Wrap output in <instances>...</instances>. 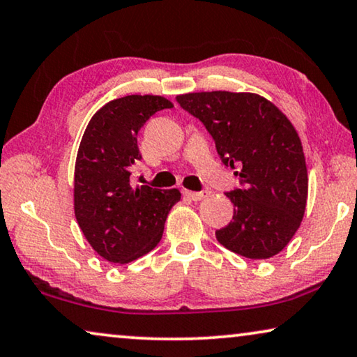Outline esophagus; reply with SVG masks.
I'll return each mask as SVG.
<instances>
[{
	"mask_svg": "<svg viewBox=\"0 0 357 357\" xmlns=\"http://www.w3.org/2000/svg\"><path fill=\"white\" fill-rule=\"evenodd\" d=\"M183 195L187 196V198L191 199V201H201V199L208 198L211 193H209V191H190V190H185Z\"/></svg>",
	"mask_w": 357,
	"mask_h": 357,
	"instance_id": "34e87169",
	"label": "esophagus"
}]
</instances>
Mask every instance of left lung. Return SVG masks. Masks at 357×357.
Here are the masks:
<instances>
[{
    "instance_id": "1",
    "label": "left lung",
    "mask_w": 357,
    "mask_h": 357,
    "mask_svg": "<svg viewBox=\"0 0 357 357\" xmlns=\"http://www.w3.org/2000/svg\"><path fill=\"white\" fill-rule=\"evenodd\" d=\"M213 135L222 162L243 187L227 193L234 217L215 238L248 259H268L285 248L306 211L303 144L278 107L256 93L199 91L177 96Z\"/></svg>"
}]
</instances>
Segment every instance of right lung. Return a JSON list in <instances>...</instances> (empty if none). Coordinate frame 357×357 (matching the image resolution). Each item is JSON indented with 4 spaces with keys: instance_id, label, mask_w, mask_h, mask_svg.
<instances>
[{
    "instance_id": "obj_1",
    "label": "right lung",
    "mask_w": 357,
    "mask_h": 357,
    "mask_svg": "<svg viewBox=\"0 0 357 357\" xmlns=\"http://www.w3.org/2000/svg\"><path fill=\"white\" fill-rule=\"evenodd\" d=\"M174 107L158 95L112 100L90 119L74 172V213L86 241L102 259L128 264L154 250L180 191L132 187L137 135L153 114Z\"/></svg>"
}]
</instances>
